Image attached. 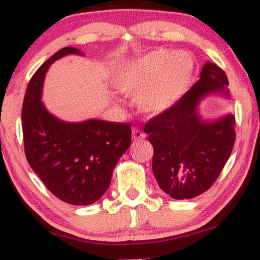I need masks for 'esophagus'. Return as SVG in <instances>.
Masks as SVG:
<instances>
[{
  "instance_id": "34e87169",
  "label": "esophagus",
  "mask_w": 260,
  "mask_h": 260,
  "mask_svg": "<svg viewBox=\"0 0 260 260\" xmlns=\"http://www.w3.org/2000/svg\"><path fill=\"white\" fill-rule=\"evenodd\" d=\"M132 138L134 140H140V139L145 138V133L142 132L139 128H133V129H132Z\"/></svg>"
}]
</instances>
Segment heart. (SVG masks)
<instances>
[{"label":"heart","mask_w":260,"mask_h":260,"mask_svg":"<svg viewBox=\"0 0 260 260\" xmlns=\"http://www.w3.org/2000/svg\"><path fill=\"white\" fill-rule=\"evenodd\" d=\"M193 73L187 53L156 50L124 64L113 74V84L123 94L137 98L149 116L169 111L186 92Z\"/></svg>","instance_id":"obj_1"}]
</instances>
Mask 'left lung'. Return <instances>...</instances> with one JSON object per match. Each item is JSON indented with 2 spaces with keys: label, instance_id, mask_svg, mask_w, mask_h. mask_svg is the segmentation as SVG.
I'll return each mask as SVG.
<instances>
[{
  "label": "left lung",
  "instance_id": "8db88e82",
  "mask_svg": "<svg viewBox=\"0 0 260 260\" xmlns=\"http://www.w3.org/2000/svg\"><path fill=\"white\" fill-rule=\"evenodd\" d=\"M228 77L215 63L203 66L201 79L169 111L145 124L154 148L157 184L174 199H190L217 180L234 148L235 116L204 118L199 105L210 95L230 99Z\"/></svg>",
  "mask_w": 260,
  "mask_h": 260
}]
</instances>
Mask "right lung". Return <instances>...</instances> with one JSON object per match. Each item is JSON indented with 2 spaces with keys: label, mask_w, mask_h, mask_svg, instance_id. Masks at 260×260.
<instances>
[{
  "label": "right lung",
  "mask_w": 260,
  "mask_h": 260,
  "mask_svg": "<svg viewBox=\"0 0 260 260\" xmlns=\"http://www.w3.org/2000/svg\"><path fill=\"white\" fill-rule=\"evenodd\" d=\"M68 55L84 56L63 47L44 62L29 82L22 109L23 137L29 165L53 196L72 205L99 201L111 182L116 164L131 145V126L90 118L67 122L43 103L46 72Z\"/></svg>",
  "instance_id": "right-lung-1"
}]
</instances>
